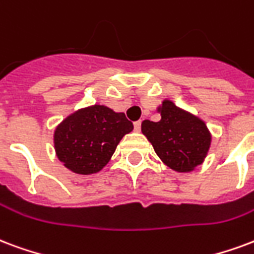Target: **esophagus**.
I'll use <instances>...</instances> for the list:
<instances>
[{"mask_svg":"<svg viewBox=\"0 0 254 254\" xmlns=\"http://www.w3.org/2000/svg\"><path fill=\"white\" fill-rule=\"evenodd\" d=\"M133 125H134V130L140 132V129H141V121H136Z\"/></svg>","mask_w":254,"mask_h":254,"instance_id":"obj_1","label":"esophagus"}]
</instances>
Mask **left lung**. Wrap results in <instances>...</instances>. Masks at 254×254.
<instances>
[{
    "instance_id": "left-lung-1",
    "label": "left lung",
    "mask_w": 254,
    "mask_h": 254,
    "mask_svg": "<svg viewBox=\"0 0 254 254\" xmlns=\"http://www.w3.org/2000/svg\"><path fill=\"white\" fill-rule=\"evenodd\" d=\"M160 121H142L141 132L167 167L191 172L203 163L211 145V133L203 120L164 99L157 108Z\"/></svg>"
}]
</instances>
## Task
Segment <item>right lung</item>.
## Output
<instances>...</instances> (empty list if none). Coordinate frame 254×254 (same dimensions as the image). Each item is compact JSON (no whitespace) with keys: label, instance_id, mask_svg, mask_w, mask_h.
Masks as SVG:
<instances>
[{"label":"right lung","instance_id":"add662e5","mask_svg":"<svg viewBox=\"0 0 254 254\" xmlns=\"http://www.w3.org/2000/svg\"><path fill=\"white\" fill-rule=\"evenodd\" d=\"M132 130L133 124L124 113L105 105L79 109L56 127V156L75 174H97L110 161L122 137Z\"/></svg>","mask_w":254,"mask_h":254}]
</instances>
